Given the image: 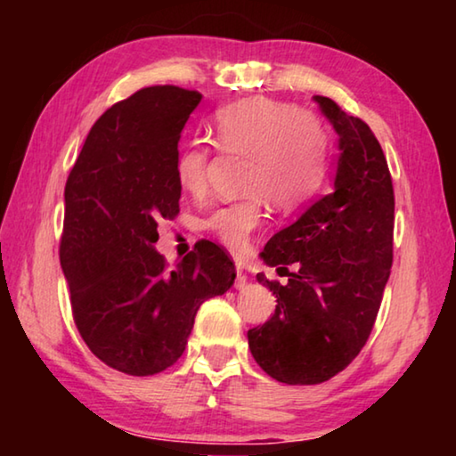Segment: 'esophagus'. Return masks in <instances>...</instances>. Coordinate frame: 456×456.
<instances>
[{
	"label": "esophagus",
	"mask_w": 456,
	"mask_h": 456,
	"mask_svg": "<svg viewBox=\"0 0 456 456\" xmlns=\"http://www.w3.org/2000/svg\"><path fill=\"white\" fill-rule=\"evenodd\" d=\"M247 275L243 273V267L237 265V277H235V289H245Z\"/></svg>",
	"instance_id": "esophagus-1"
}]
</instances>
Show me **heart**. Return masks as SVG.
Returning a JSON list of instances; mask_svg holds the SVG:
<instances>
[{
    "mask_svg": "<svg viewBox=\"0 0 456 456\" xmlns=\"http://www.w3.org/2000/svg\"><path fill=\"white\" fill-rule=\"evenodd\" d=\"M213 133L223 151L249 157V197L221 205L200 221V229L227 247L243 251L261 225L265 200L275 209L293 211L314 197L328 173V134L314 117L272 98H245L219 108ZM209 149L192 141L176 154L175 176L189 195L207 184Z\"/></svg>",
    "mask_w": 456,
    "mask_h": 456,
    "instance_id": "b5f03b06",
    "label": "heart"
}]
</instances>
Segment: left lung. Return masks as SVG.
Returning <instances> with one entry per match:
<instances>
[{
    "mask_svg": "<svg viewBox=\"0 0 456 456\" xmlns=\"http://www.w3.org/2000/svg\"><path fill=\"white\" fill-rule=\"evenodd\" d=\"M338 134L334 191L269 239V267L297 265L269 281L275 314L247 331L257 364L277 382L320 384L350 364L374 328L392 267L395 189L380 142L364 120L314 96Z\"/></svg>",
    "mask_w": 456,
    "mask_h": 456,
    "instance_id": "obj_1",
    "label": "left lung"
}]
</instances>
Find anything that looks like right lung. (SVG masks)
<instances>
[{
    "label": "right lung",
    "instance_id": "1",
    "mask_svg": "<svg viewBox=\"0 0 456 456\" xmlns=\"http://www.w3.org/2000/svg\"><path fill=\"white\" fill-rule=\"evenodd\" d=\"M200 98L151 86L108 108L66 183L60 264L76 328L96 358L130 376L173 366L200 304L235 281L233 261L211 241L173 269L154 249L159 223L179 213L175 160Z\"/></svg>",
    "mask_w": 456,
    "mask_h": 456
}]
</instances>
